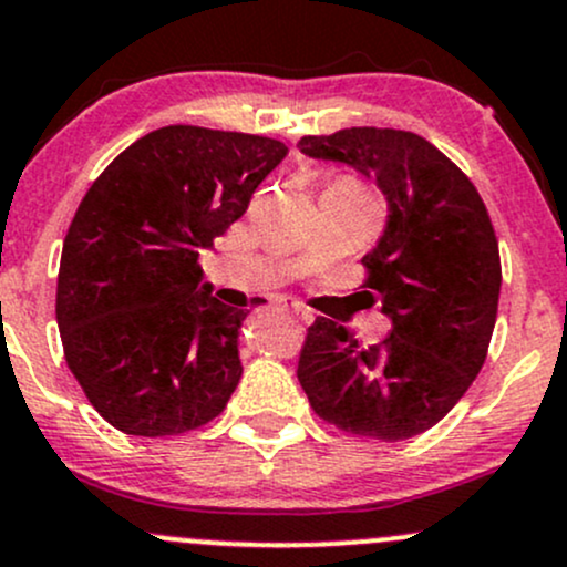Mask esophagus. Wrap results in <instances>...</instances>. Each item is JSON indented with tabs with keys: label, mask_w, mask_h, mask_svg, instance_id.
Listing matches in <instances>:
<instances>
[{
	"label": "esophagus",
	"mask_w": 567,
	"mask_h": 567,
	"mask_svg": "<svg viewBox=\"0 0 567 567\" xmlns=\"http://www.w3.org/2000/svg\"><path fill=\"white\" fill-rule=\"evenodd\" d=\"M285 309H290V312L296 315V318L301 320V323H312V312H309L307 307H303V303H299V301H285Z\"/></svg>",
	"instance_id": "34e87169"
}]
</instances>
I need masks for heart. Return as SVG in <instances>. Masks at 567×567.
Returning <instances> with one entry per match:
<instances>
[{
  "mask_svg": "<svg viewBox=\"0 0 567 567\" xmlns=\"http://www.w3.org/2000/svg\"><path fill=\"white\" fill-rule=\"evenodd\" d=\"M337 184H350V187H359V184H353V182H348V178H344V182H337Z\"/></svg>",
  "mask_w": 567,
  "mask_h": 567,
  "instance_id": "b5f03b06",
  "label": "heart"
}]
</instances>
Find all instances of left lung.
Returning <instances> with one entry per match:
<instances>
[{
	"instance_id": "obj_1",
	"label": "left lung",
	"mask_w": 567,
	"mask_h": 567,
	"mask_svg": "<svg viewBox=\"0 0 567 567\" xmlns=\"http://www.w3.org/2000/svg\"><path fill=\"white\" fill-rule=\"evenodd\" d=\"M307 157L374 178L389 200L367 282L391 333L363 348L344 326L307 329L299 383L323 421L359 437H415L449 415L486 361L497 320V236L467 176L426 138L404 130L350 127L303 135Z\"/></svg>"
}]
</instances>
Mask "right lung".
Here are the masks:
<instances>
[{"label":"right lung","mask_w":567,"mask_h":567,"mask_svg":"<svg viewBox=\"0 0 567 567\" xmlns=\"http://www.w3.org/2000/svg\"><path fill=\"white\" fill-rule=\"evenodd\" d=\"M285 154L264 135L171 124L124 148L83 195L56 323L70 372L118 432L182 434L228 404L247 312L214 299L198 258Z\"/></svg>","instance_id":"right-lung-1"}]
</instances>
